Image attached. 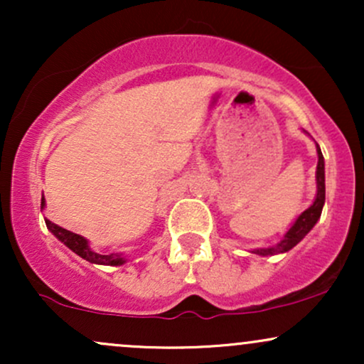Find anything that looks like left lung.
<instances>
[{"instance_id": "left-lung-1", "label": "left lung", "mask_w": 364, "mask_h": 364, "mask_svg": "<svg viewBox=\"0 0 364 364\" xmlns=\"http://www.w3.org/2000/svg\"><path fill=\"white\" fill-rule=\"evenodd\" d=\"M316 154H318V166H316V188H318V190H316V198L315 202H313V205L308 207L306 210L296 219V223L291 225V229L286 232V236H284L281 243L270 246V248L253 250V253L267 257V255L289 252L291 248H294V246L311 231L313 225H315L316 220L320 219L321 208H323V203H325V164H323V156H321V150L318 145H316Z\"/></svg>"}]
</instances>
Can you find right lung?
<instances>
[{"mask_svg": "<svg viewBox=\"0 0 364 364\" xmlns=\"http://www.w3.org/2000/svg\"><path fill=\"white\" fill-rule=\"evenodd\" d=\"M44 207V196L41 200V208ZM46 225H48L49 231L53 232L61 243H65L68 246L72 252H75L78 257H82L83 260L90 262V263H99V265H121L124 263V257L123 253H95L94 250H90L89 243H87L85 237H82L80 235H75L72 231H66V229L60 228V225L53 224L51 220L46 219Z\"/></svg>", "mask_w": 364, "mask_h": 364, "instance_id": "right-lung-1", "label": "right lung"}]
</instances>
